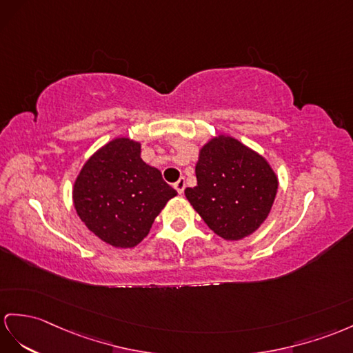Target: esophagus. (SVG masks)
Listing matches in <instances>:
<instances>
[{
    "label": "esophagus",
    "instance_id": "34e87169",
    "mask_svg": "<svg viewBox=\"0 0 353 353\" xmlns=\"http://www.w3.org/2000/svg\"><path fill=\"white\" fill-rule=\"evenodd\" d=\"M174 187H175V190H176L179 194H183V193H184V188H185V179H184V178H179L178 181L174 184Z\"/></svg>",
    "mask_w": 353,
    "mask_h": 353
}]
</instances>
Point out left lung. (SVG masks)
I'll return each instance as SVG.
<instances>
[{
    "instance_id": "1",
    "label": "left lung",
    "mask_w": 353,
    "mask_h": 353,
    "mask_svg": "<svg viewBox=\"0 0 353 353\" xmlns=\"http://www.w3.org/2000/svg\"><path fill=\"white\" fill-rule=\"evenodd\" d=\"M194 172L197 185L184 193L214 234L239 241L268 219L279 178L259 152L235 137L217 134L199 150Z\"/></svg>"
}]
</instances>
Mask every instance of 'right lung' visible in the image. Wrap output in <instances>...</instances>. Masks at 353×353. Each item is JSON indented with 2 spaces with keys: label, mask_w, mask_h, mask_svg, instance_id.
Masks as SVG:
<instances>
[{
  "label": "right lung",
  "mask_w": 353,
  "mask_h": 353,
  "mask_svg": "<svg viewBox=\"0 0 353 353\" xmlns=\"http://www.w3.org/2000/svg\"><path fill=\"white\" fill-rule=\"evenodd\" d=\"M77 216L115 248H133L176 192L141 157V142L115 137L83 163L73 184Z\"/></svg>",
  "instance_id": "1"
}]
</instances>
